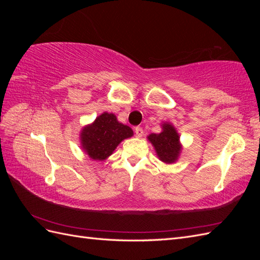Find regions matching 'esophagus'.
I'll use <instances>...</instances> for the list:
<instances>
[{
  "label": "esophagus",
  "mask_w": 260,
  "mask_h": 260,
  "mask_svg": "<svg viewBox=\"0 0 260 260\" xmlns=\"http://www.w3.org/2000/svg\"><path fill=\"white\" fill-rule=\"evenodd\" d=\"M135 132H136V136H137V138H142L143 137V129L141 128V127H137L136 129H135Z\"/></svg>",
  "instance_id": "obj_1"
}]
</instances>
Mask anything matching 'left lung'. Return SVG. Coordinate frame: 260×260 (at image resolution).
<instances>
[{"label":"left lung","mask_w":260,"mask_h":260,"mask_svg":"<svg viewBox=\"0 0 260 260\" xmlns=\"http://www.w3.org/2000/svg\"><path fill=\"white\" fill-rule=\"evenodd\" d=\"M149 143L155 148L159 160L165 164H175L182 152L180 136L174 124L170 122L161 123V132L151 133L147 136Z\"/></svg>","instance_id":"obj_1"}]
</instances>
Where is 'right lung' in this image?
Wrapping results in <instances>:
<instances>
[{
    "mask_svg": "<svg viewBox=\"0 0 260 260\" xmlns=\"http://www.w3.org/2000/svg\"><path fill=\"white\" fill-rule=\"evenodd\" d=\"M133 136L128 125L117 120L113 113L104 112L80 132V145L91 159L104 161L111 156L121 141Z\"/></svg>",
    "mask_w": 260,
    "mask_h": 260,
    "instance_id": "obj_1",
    "label": "right lung"
}]
</instances>
